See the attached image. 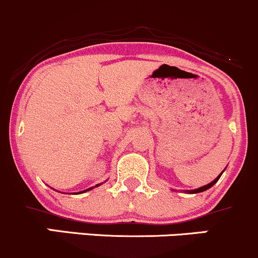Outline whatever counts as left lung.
Segmentation results:
<instances>
[{
  "label": "left lung",
  "mask_w": 258,
  "mask_h": 258,
  "mask_svg": "<svg viewBox=\"0 0 258 258\" xmlns=\"http://www.w3.org/2000/svg\"><path fill=\"white\" fill-rule=\"evenodd\" d=\"M222 174H223V172H222ZM222 174H220V175H219V176H218V177H217V179H214L213 181H212V182H209V183H208V185H205V186H202V187H200V188H196V189H191V191H187V192H188V194H198V192H203V191H206V189L211 188V187H212V186H213V185H214V183H216V182H217V181H218V180H219V177H220V176H222Z\"/></svg>",
  "instance_id": "obj_1"
}]
</instances>
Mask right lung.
Wrapping results in <instances>:
<instances>
[{
	"label": "right lung",
	"mask_w": 258,
	"mask_h": 258,
	"mask_svg": "<svg viewBox=\"0 0 258 258\" xmlns=\"http://www.w3.org/2000/svg\"><path fill=\"white\" fill-rule=\"evenodd\" d=\"M98 186H99V185H97V186H95V187H98ZM92 188H93V187H90V188H88V189H84V191H83V192H86V191H89V189H92ZM79 194H81V192H79Z\"/></svg>",
	"instance_id": "1"
}]
</instances>
